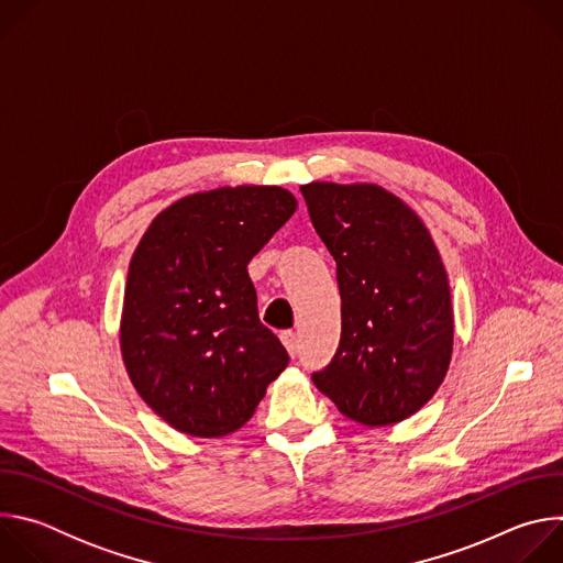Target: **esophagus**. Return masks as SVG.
<instances>
[{
    "instance_id": "1",
    "label": "esophagus",
    "mask_w": 563,
    "mask_h": 563,
    "mask_svg": "<svg viewBox=\"0 0 563 563\" xmlns=\"http://www.w3.org/2000/svg\"><path fill=\"white\" fill-rule=\"evenodd\" d=\"M283 343H285V347H287V352H289V356H298V352H300V341H298V334L296 332H283Z\"/></svg>"
}]
</instances>
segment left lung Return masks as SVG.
Returning <instances> with one entry per match:
<instances>
[{
	"mask_svg": "<svg viewBox=\"0 0 563 563\" xmlns=\"http://www.w3.org/2000/svg\"><path fill=\"white\" fill-rule=\"evenodd\" d=\"M336 261L341 343L311 374L341 415L385 428L419 412L443 383L454 343L450 283L423 220L378 185L300 187Z\"/></svg>",
	"mask_w": 563,
	"mask_h": 563,
	"instance_id": "8db88e82",
	"label": "left lung"
}]
</instances>
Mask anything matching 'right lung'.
Listing matches in <instances>:
<instances>
[{"mask_svg": "<svg viewBox=\"0 0 563 563\" xmlns=\"http://www.w3.org/2000/svg\"><path fill=\"white\" fill-rule=\"evenodd\" d=\"M294 211L283 187H220L180 198L144 231L120 347L144 404L178 432L213 439L243 428L287 367L247 265Z\"/></svg>", "mask_w": 563, "mask_h": 563, "instance_id": "right-lung-1", "label": "right lung"}]
</instances>
